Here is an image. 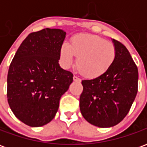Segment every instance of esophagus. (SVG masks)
Segmentation results:
<instances>
[{"instance_id":"34e87169","label":"esophagus","mask_w":147,"mask_h":147,"mask_svg":"<svg viewBox=\"0 0 147 147\" xmlns=\"http://www.w3.org/2000/svg\"><path fill=\"white\" fill-rule=\"evenodd\" d=\"M73 80L74 81H76V82H81V80H80V78L76 76H73Z\"/></svg>"}]
</instances>
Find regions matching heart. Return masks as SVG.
Returning a JSON list of instances; mask_svg holds the SVG:
<instances>
[{"instance_id": "1", "label": "heart", "mask_w": 147, "mask_h": 147, "mask_svg": "<svg viewBox=\"0 0 147 147\" xmlns=\"http://www.w3.org/2000/svg\"><path fill=\"white\" fill-rule=\"evenodd\" d=\"M117 50L110 42L94 34H80L74 37L71 45H61L60 57L64 67H71L76 58V67L87 78H97L105 73L113 64Z\"/></svg>"}]
</instances>
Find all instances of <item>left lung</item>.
I'll return each mask as SVG.
<instances>
[{
  "instance_id": "1",
  "label": "left lung",
  "mask_w": 147,
  "mask_h": 147,
  "mask_svg": "<svg viewBox=\"0 0 147 147\" xmlns=\"http://www.w3.org/2000/svg\"><path fill=\"white\" fill-rule=\"evenodd\" d=\"M117 55L105 73L83 80L80 108L84 119L94 126L110 127L128 113L138 91V68L124 45L112 39Z\"/></svg>"
}]
</instances>
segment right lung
I'll list each match as a JSON object with an SVG mask.
<instances>
[{"instance_id":"obj_1","label":"right lung","mask_w":147,"mask_h":147,"mask_svg":"<svg viewBox=\"0 0 147 147\" xmlns=\"http://www.w3.org/2000/svg\"><path fill=\"white\" fill-rule=\"evenodd\" d=\"M66 32L45 28L30 34L16 53L8 73V105L23 123L41 127L49 123L73 75L59 64Z\"/></svg>"}]
</instances>
